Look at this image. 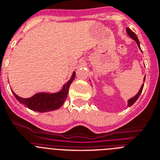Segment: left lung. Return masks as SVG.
<instances>
[{
    "mask_svg": "<svg viewBox=\"0 0 160 160\" xmlns=\"http://www.w3.org/2000/svg\"><path fill=\"white\" fill-rule=\"evenodd\" d=\"M126 31H127V33H128V35L129 37H130L132 39V40H134V41H136V44H137V45H138V47H139V49L141 50L140 44H139V39H138L137 36L136 35V33H135L134 32H132V30H131L130 28H126ZM141 52H142V50H141ZM143 80H145V77H144V78H143ZM143 84H142V86H141L140 89H139V92H138L137 94H136V96H133V97L131 98V99H129V100H128V107L132 106V105L133 104V103H135V102H136V100H138V98L139 97V96H140L141 92H142V91H143Z\"/></svg>",
    "mask_w": 160,
    "mask_h": 160,
    "instance_id": "left-lung-1",
    "label": "left lung"
}]
</instances>
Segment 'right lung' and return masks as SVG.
I'll use <instances>...</instances> for the list:
<instances>
[{
  "instance_id": "right-lung-1",
  "label": "right lung",
  "mask_w": 160,
  "mask_h": 160,
  "mask_svg": "<svg viewBox=\"0 0 160 160\" xmlns=\"http://www.w3.org/2000/svg\"><path fill=\"white\" fill-rule=\"evenodd\" d=\"M76 77L73 72L71 78L63 85L61 90L55 93L40 92L37 93L30 98H21L12 92L14 96L21 103L32 111L39 112H48L60 108L65 101L68 93L70 84Z\"/></svg>"
}]
</instances>
